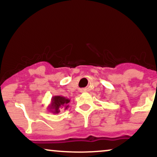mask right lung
<instances>
[{
  "label": "right lung",
  "mask_w": 157,
  "mask_h": 157,
  "mask_svg": "<svg viewBox=\"0 0 157 157\" xmlns=\"http://www.w3.org/2000/svg\"><path fill=\"white\" fill-rule=\"evenodd\" d=\"M69 98L62 96H55L51 98V104L48 105V110L53 113H59L61 109H67L68 108Z\"/></svg>",
  "instance_id": "1"
}]
</instances>
